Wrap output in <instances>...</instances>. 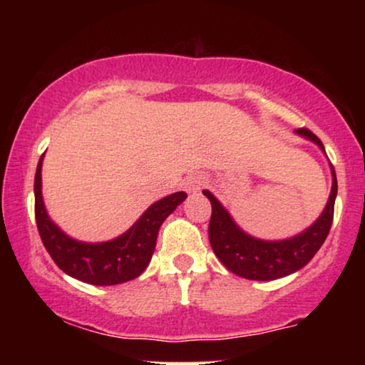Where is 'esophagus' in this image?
I'll use <instances>...</instances> for the list:
<instances>
[{
  "label": "esophagus",
  "mask_w": 365,
  "mask_h": 365,
  "mask_svg": "<svg viewBox=\"0 0 365 365\" xmlns=\"http://www.w3.org/2000/svg\"><path fill=\"white\" fill-rule=\"evenodd\" d=\"M206 183V178L202 175H188V177L183 180V188L188 192V194H195V192L200 190V187Z\"/></svg>",
  "instance_id": "34e87169"
}]
</instances>
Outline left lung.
Listing matches in <instances>:
<instances>
[{
  "label": "left lung",
  "mask_w": 365,
  "mask_h": 365,
  "mask_svg": "<svg viewBox=\"0 0 365 365\" xmlns=\"http://www.w3.org/2000/svg\"><path fill=\"white\" fill-rule=\"evenodd\" d=\"M295 133L305 137L307 140H312L326 154L322 142L311 130L297 128ZM329 166L333 185H331V194L324 211L307 230L292 238H284V240H261V238L245 233L233 221L223 204L209 190H202V194L211 200L212 206L211 221H209V242H211L216 257L223 262L226 269L232 271L233 274L242 276V278L255 279V282H271V279L283 278V276L302 269L324 244L331 223H333L338 183L336 173H334L331 163Z\"/></svg>",
  "instance_id": "1"
}]
</instances>
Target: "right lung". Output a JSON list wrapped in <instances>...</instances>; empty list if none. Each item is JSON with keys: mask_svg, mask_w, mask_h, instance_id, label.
<instances>
[{"mask_svg": "<svg viewBox=\"0 0 365 365\" xmlns=\"http://www.w3.org/2000/svg\"><path fill=\"white\" fill-rule=\"evenodd\" d=\"M43 158L39 159L34 180L36 223L41 240L56 266L72 278L98 287L130 282L144 273L156 249L163 221L187 199L185 192H175L154 202L123 235L108 242L87 244L66 235L48 216L41 190Z\"/></svg>", "mask_w": 365, "mask_h": 365, "instance_id": "right-lung-1", "label": "right lung"}]
</instances>
